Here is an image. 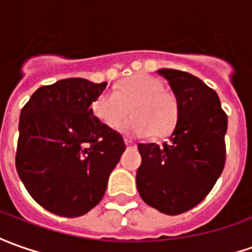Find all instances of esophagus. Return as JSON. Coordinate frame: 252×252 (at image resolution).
<instances>
[{
    "instance_id": "34e87169",
    "label": "esophagus",
    "mask_w": 252,
    "mask_h": 252,
    "mask_svg": "<svg viewBox=\"0 0 252 252\" xmlns=\"http://www.w3.org/2000/svg\"><path fill=\"white\" fill-rule=\"evenodd\" d=\"M124 142H126V146H135V143H133L132 140L126 139V140H124Z\"/></svg>"
}]
</instances>
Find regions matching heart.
<instances>
[{"instance_id": "b5f03b06", "label": "heart", "mask_w": 252, "mask_h": 252, "mask_svg": "<svg viewBox=\"0 0 252 252\" xmlns=\"http://www.w3.org/2000/svg\"><path fill=\"white\" fill-rule=\"evenodd\" d=\"M92 113L102 124L119 128L131 135L164 138L174 131L179 119V102L175 94L164 90L161 80L149 74H135L117 85L116 91H104L92 102Z\"/></svg>"}]
</instances>
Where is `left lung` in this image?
Returning <instances> with one entry per match:
<instances>
[{"label": "left lung", "mask_w": 252, "mask_h": 252, "mask_svg": "<svg viewBox=\"0 0 252 252\" xmlns=\"http://www.w3.org/2000/svg\"><path fill=\"white\" fill-rule=\"evenodd\" d=\"M179 102L168 142L139 143L136 188L142 200L167 215L191 210L211 191L226 160L227 116L217 92L190 73L161 68Z\"/></svg>", "instance_id": "1"}]
</instances>
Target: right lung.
<instances>
[{"label": "right lung", "mask_w": 252, "mask_h": 252, "mask_svg": "<svg viewBox=\"0 0 252 252\" xmlns=\"http://www.w3.org/2000/svg\"><path fill=\"white\" fill-rule=\"evenodd\" d=\"M107 83L66 78L40 87L19 119L16 169L41 207L66 218L92 210L126 150L123 136L94 116Z\"/></svg>", "instance_id": "obj_1"}]
</instances>
